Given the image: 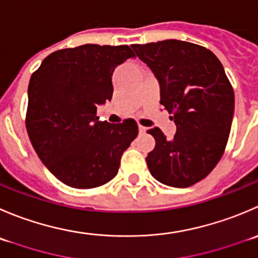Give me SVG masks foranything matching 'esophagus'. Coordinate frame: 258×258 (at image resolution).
Masks as SVG:
<instances>
[{
	"label": "esophagus",
	"mask_w": 258,
	"mask_h": 258,
	"mask_svg": "<svg viewBox=\"0 0 258 258\" xmlns=\"http://www.w3.org/2000/svg\"><path fill=\"white\" fill-rule=\"evenodd\" d=\"M139 131L141 132V134H144V132H146V127H144V126H139Z\"/></svg>",
	"instance_id": "1"
}]
</instances>
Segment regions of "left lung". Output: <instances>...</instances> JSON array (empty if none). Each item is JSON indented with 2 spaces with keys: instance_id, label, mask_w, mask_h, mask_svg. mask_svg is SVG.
<instances>
[{
  "instance_id": "obj_1",
  "label": "left lung",
  "mask_w": 258,
  "mask_h": 258,
  "mask_svg": "<svg viewBox=\"0 0 258 258\" xmlns=\"http://www.w3.org/2000/svg\"><path fill=\"white\" fill-rule=\"evenodd\" d=\"M160 84V103L176 124L167 140L159 127L147 155L157 181L187 187L203 180L223 155L231 132L234 93L218 57L206 47L181 40L132 45Z\"/></svg>"
}]
</instances>
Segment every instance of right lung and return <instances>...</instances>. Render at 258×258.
Wrapping results in <instances>:
<instances>
[{"mask_svg":"<svg viewBox=\"0 0 258 258\" xmlns=\"http://www.w3.org/2000/svg\"><path fill=\"white\" fill-rule=\"evenodd\" d=\"M134 51L127 45L86 44L51 52L30 78L26 130L32 147L55 177L76 189L113 179L121 156L139 134L134 119L98 121L111 101L114 68Z\"/></svg>","mask_w":258,"mask_h":258,"instance_id":"1","label":"right lung"}]
</instances>
